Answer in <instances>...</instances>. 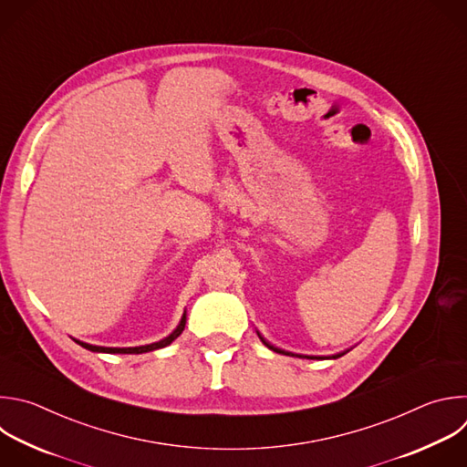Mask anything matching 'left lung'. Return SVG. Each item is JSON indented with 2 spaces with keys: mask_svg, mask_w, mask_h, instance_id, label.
<instances>
[{
  "mask_svg": "<svg viewBox=\"0 0 467 467\" xmlns=\"http://www.w3.org/2000/svg\"><path fill=\"white\" fill-rule=\"evenodd\" d=\"M258 337H260V339H262V343H264V345H265V347H267V348H271V350H273V352H278V354H285V356H291V354H289V352H284V350H280V348H275V347H273V345H269V343H267V341H265V339H264V337H262V336H260V334H258ZM347 352H348V350H347ZM347 352H341V354H337V356H334V359H337V358H341V356H345V354H347ZM307 359H321V358H307Z\"/></svg>",
  "mask_w": 467,
  "mask_h": 467,
  "instance_id": "left-lung-1",
  "label": "left lung"
}]
</instances>
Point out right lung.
<instances>
[{
	"instance_id": "add662e5",
	"label": "right lung",
	"mask_w": 467,
	"mask_h": 467,
	"mask_svg": "<svg viewBox=\"0 0 467 467\" xmlns=\"http://www.w3.org/2000/svg\"><path fill=\"white\" fill-rule=\"evenodd\" d=\"M185 323H187V312L183 314L178 328L165 339L158 341V343H151V345H144V347H131V348H108V347H95V345H88V343H82V341H77L80 347H84L86 350H91V352H106V354H142V352H151V350H158V348H165L169 347L174 339H178L182 336V332L185 330Z\"/></svg>"
}]
</instances>
